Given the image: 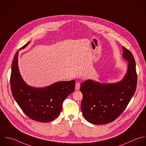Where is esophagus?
Returning <instances> with one entry per match:
<instances>
[{
	"mask_svg": "<svg viewBox=\"0 0 146 146\" xmlns=\"http://www.w3.org/2000/svg\"><path fill=\"white\" fill-rule=\"evenodd\" d=\"M80 87V84L79 82H76L75 84V90H79Z\"/></svg>",
	"mask_w": 146,
	"mask_h": 146,
	"instance_id": "obj_1",
	"label": "esophagus"
}]
</instances>
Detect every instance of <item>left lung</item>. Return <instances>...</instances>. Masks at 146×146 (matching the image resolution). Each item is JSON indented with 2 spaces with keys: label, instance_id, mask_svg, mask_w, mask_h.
<instances>
[{
  "label": "left lung",
  "instance_id": "8db88e82",
  "mask_svg": "<svg viewBox=\"0 0 146 146\" xmlns=\"http://www.w3.org/2000/svg\"><path fill=\"white\" fill-rule=\"evenodd\" d=\"M123 57L128 62L123 79L115 83L87 80L81 84V110L84 118L94 124H105L117 118L127 107L136 88L137 74L132 53L123 46Z\"/></svg>",
  "mask_w": 146,
  "mask_h": 146
}]
</instances>
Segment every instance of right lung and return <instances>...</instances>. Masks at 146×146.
I'll list each match as a JSON object with an SVG mask.
<instances>
[{"instance_id":"right-lung-1","label":"right lung","mask_w":146,"mask_h":146,"mask_svg":"<svg viewBox=\"0 0 146 146\" xmlns=\"http://www.w3.org/2000/svg\"><path fill=\"white\" fill-rule=\"evenodd\" d=\"M15 54L11 66L10 85L12 94L23 112L30 119L39 122H50L60 114L66 98L75 90V80L56 82L44 88L27 85L22 79L18 66L19 51Z\"/></svg>"}]
</instances>
